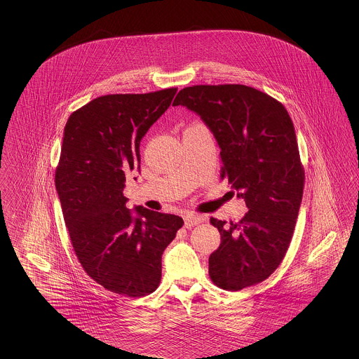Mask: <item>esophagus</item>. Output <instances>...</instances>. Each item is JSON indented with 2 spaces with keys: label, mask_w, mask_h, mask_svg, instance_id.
<instances>
[{
  "label": "esophagus",
  "mask_w": 359,
  "mask_h": 359,
  "mask_svg": "<svg viewBox=\"0 0 359 359\" xmlns=\"http://www.w3.org/2000/svg\"><path fill=\"white\" fill-rule=\"evenodd\" d=\"M205 221L202 217H198V215H187V217H184V224H186V227L189 229V227H192V226H196V224H199V223H202Z\"/></svg>",
  "instance_id": "34e87169"
}]
</instances>
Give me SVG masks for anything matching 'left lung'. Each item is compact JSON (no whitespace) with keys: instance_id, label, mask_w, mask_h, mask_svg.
<instances>
[{"instance_id":"left-lung-1","label":"left lung","mask_w":359,"mask_h":359,"mask_svg":"<svg viewBox=\"0 0 359 359\" xmlns=\"http://www.w3.org/2000/svg\"><path fill=\"white\" fill-rule=\"evenodd\" d=\"M179 104L211 130L221 148V176L249 208L237 223L211 218L221 245L208 258L210 277L226 290L258 284L285 256L303 198L293 122L281 103L249 86L186 87L172 103Z\"/></svg>"}]
</instances>
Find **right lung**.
Instances as JSON below:
<instances>
[{"label":"right lung","mask_w":359,"mask_h":359,"mask_svg":"<svg viewBox=\"0 0 359 359\" xmlns=\"http://www.w3.org/2000/svg\"><path fill=\"white\" fill-rule=\"evenodd\" d=\"M176 91L98 97L65 128L55 186L72 248L94 281L129 297L158 287L163 252L184 223L141 205L132 212L123 196L126 175L140 170V142Z\"/></svg>","instance_id":"right-lung-1"}]
</instances>
